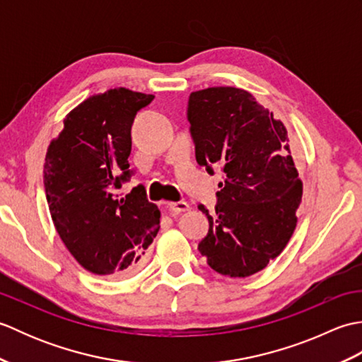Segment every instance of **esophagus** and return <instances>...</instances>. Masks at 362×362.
Listing matches in <instances>:
<instances>
[{
    "instance_id": "1",
    "label": "esophagus",
    "mask_w": 362,
    "mask_h": 362,
    "mask_svg": "<svg viewBox=\"0 0 362 362\" xmlns=\"http://www.w3.org/2000/svg\"><path fill=\"white\" fill-rule=\"evenodd\" d=\"M169 210H171L173 214L185 213V211H189V205L187 202H171L169 204Z\"/></svg>"
}]
</instances>
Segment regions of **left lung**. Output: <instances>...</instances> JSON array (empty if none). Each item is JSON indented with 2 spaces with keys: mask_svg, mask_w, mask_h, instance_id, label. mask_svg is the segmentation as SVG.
<instances>
[{
  "mask_svg": "<svg viewBox=\"0 0 362 362\" xmlns=\"http://www.w3.org/2000/svg\"><path fill=\"white\" fill-rule=\"evenodd\" d=\"M188 121L197 163L209 174L214 166L224 173L214 213L199 205L210 222L199 252L213 271L232 279L263 271L286 247L302 202L288 130L235 87L193 91Z\"/></svg>",
  "mask_w": 362,
  "mask_h": 362,
  "instance_id": "1",
  "label": "left lung"
}]
</instances>
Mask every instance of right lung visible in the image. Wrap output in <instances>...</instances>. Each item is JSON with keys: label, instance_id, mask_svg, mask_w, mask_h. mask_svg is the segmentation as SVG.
<instances>
[{"label": "right lung", "instance_id": "obj_1", "mask_svg": "<svg viewBox=\"0 0 362 362\" xmlns=\"http://www.w3.org/2000/svg\"><path fill=\"white\" fill-rule=\"evenodd\" d=\"M152 99L122 87L90 96L66 115L46 152L43 183L54 227L91 274L135 272L158 233L160 210L144 187L118 193L132 175L134 118Z\"/></svg>", "mask_w": 362, "mask_h": 362}]
</instances>
